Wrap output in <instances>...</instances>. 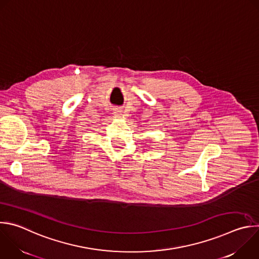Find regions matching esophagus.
Returning <instances> with one entry per match:
<instances>
[{
  "instance_id": "1",
  "label": "esophagus",
  "mask_w": 259,
  "mask_h": 259,
  "mask_svg": "<svg viewBox=\"0 0 259 259\" xmlns=\"http://www.w3.org/2000/svg\"><path fill=\"white\" fill-rule=\"evenodd\" d=\"M120 112H121V111H116V112H115V114H116V115H118V114H120Z\"/></svg>"
}]
</instances>
